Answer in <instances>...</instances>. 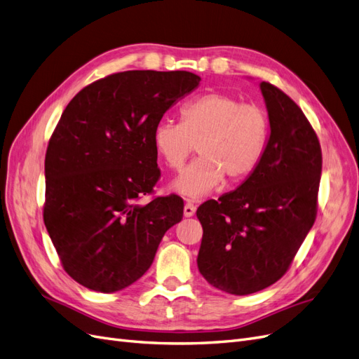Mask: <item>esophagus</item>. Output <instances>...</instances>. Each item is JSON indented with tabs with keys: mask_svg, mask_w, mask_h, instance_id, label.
<instances>
[{
	"mask_svg": "<svg viewBox=\"0 0 359 359\" xmlns=\"http://www.w3.org/2000/svg\"><path fill=\"white\" fill-rule=\"evenodd\" d=\"M194 212H196V205L191 203V202H187L186 206H184V215L191 217Z\"/></svg>",
	"mask_w": 359,
	"mask_h": 359,
	"instance_id": "34e87169",
	"label": "esophagus"
}]
</instances>
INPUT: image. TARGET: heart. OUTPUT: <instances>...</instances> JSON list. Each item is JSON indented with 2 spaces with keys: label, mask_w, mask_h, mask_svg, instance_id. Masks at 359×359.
I'll use <instances>...</instances> for the list:
<instances>
[{
  "label": "heart",
  "mask_w": 359,
  "mask_h": 359,
  "mask_svg": "<svg viewBox=\"0 0 359 359\" xmlns=\"http://www.w3.org/2000/svg\"><path fill=\"white\" fill-rule=\"evenodd\" d=\"M269 137L265 109L243 103L224 93H206L181 107V123L160 121L153 128V145L170 169L180 172L198 145L194 160L173 184L189 198H201L223 180L236 184L257 169Z\"/></svg>",
  "instance_id": "obj_1"
}]
</instances>
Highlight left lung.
<instances>
[{
    "mask_svg": "<svg viewBox=\"0 0 359 359\" xmlns=\"http://www.w3.org/2000/svg\"><path fill=\"white\" fill-rule=\"evenodd\" d=\"M271 135L257 169L236 190L206 201L198 266L208 283L250 295L283 277L316 220L322 149L301 107L260 83Z\"/></svg>",
    "mask_w": 359,
    "mask_h": 359,
    "instance_id": "8db88e82",
    "label": "left lung"
}]
</instances>
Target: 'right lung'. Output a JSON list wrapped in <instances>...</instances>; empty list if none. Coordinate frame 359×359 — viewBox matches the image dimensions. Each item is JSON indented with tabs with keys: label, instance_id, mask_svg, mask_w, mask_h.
Segmentation results:
<instances>
[{
	"label": "right lung",
	"instance_id": "obj_1",
	"mask_svg": "<svg viewBox=\"0 0 359 359\" xmlns=\"http://www.w3.org/2000/svg\"><path fill=\"white\" fill-rule=\"evenodd\" d=\"M199 81L180 70L119 72L86 85L64 109L46 149L43 220L79 285L109 293L135 283L181 222L177 194L137 202L161 175L154 126Z\"/></svg>",
	"mask_w": 359,
	"mask_h": 359
}]
</instances>
